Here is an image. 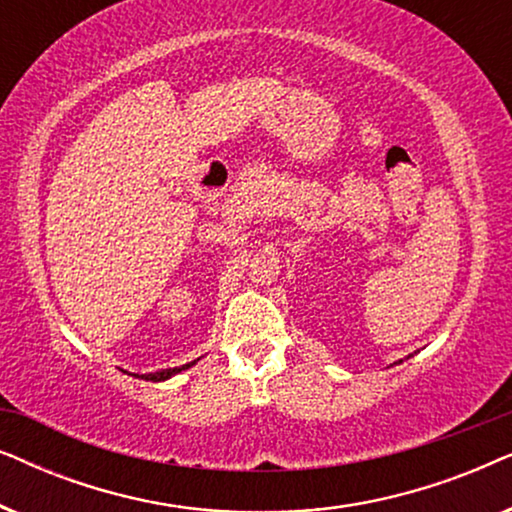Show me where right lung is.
<instances>
[{
  "mask_svg": "<svg viewBox=\"0 0 512 512\" xmlns=\"http://www.w3.org/2000/svg\"><path fill=\"white\" fill-rule=\"evenodd\" d=\"M191 366H193V361L186 363V366H179V368H165V370H156V373H144L142 380L160 382V380H167V377H172L174 373H181V370H186V368H191ZM137 377H139V375H137Z\"/></svg>",
  "mask_w": 512,
  "mask_h": 512,
  "instance_id": "add662e5",
  "label": "right lung"
}]
</instances>
